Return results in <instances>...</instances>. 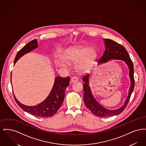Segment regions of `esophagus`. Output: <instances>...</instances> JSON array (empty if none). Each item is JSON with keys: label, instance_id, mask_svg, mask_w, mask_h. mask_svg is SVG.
Here are the masks:
<instances>
[{"label": "esophagus", "instance_id": "obj_1", "mask_svg": "<svg viewBox=\"0 0 146 146\" xmlns=\"http://www.w3.org/2000/svg\"><path fill=\"white\" fill-rule=\"evenodd\" d=\"M71 82L72 83H75L78 81V78L76 77V76H73L72 78H71Z\"/></svg>", "mask_w": 146, "mask_h": 146}]
</instances>
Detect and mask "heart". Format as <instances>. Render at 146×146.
Instances as JSON below:
<instances>
[{"label": "heart", "instance_id": "1", "mask_svg": "<svg viewBox=\"0 0 146 146\" xmlns=\"http://www.w3.org/2000/svg\"><path fill=\"white\" fill-rule=\"evenodd\" d=\"M97 51L94 48L85 46L74 47L69 49L63 55L64 61L68 64L76 62V68L80 73L89 72L97 57ZM65 66L64 64H61Z\"/></svg>", "mask_w": 146, "mask_h": 146}]
</instances>
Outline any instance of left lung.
I'll list each match as a JSON object with an SVG mask.
<instances>
[{"label":"left lung","instance_id":"8db88e82","mask_svg":"<svg viewBox=\"0 0 146 146\" xmlns=\"http://www.w3.org/2000/svg\"><path fill=\"white\" fill-rule=\"evenodd\" d=\"M105 45V51L102 56L98 61V64L108 62L109 60H120L124 61L129 70V77L131 85L129 90L128 96L125 100L124 105L120 108L115 110L107 109L100 104L93 96L89 86V75L83 76L84 101L86 107L90 110L95 115L104 118L118 115L125 110L128 104L135 86V80L133 76V65L127 51L125 48L111 39H104Z\"/></svg>","mask_w":146,"mask_h":146}]
</instances>
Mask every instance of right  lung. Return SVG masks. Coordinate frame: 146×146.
Wrapping results in <instances>:
<instances>
[{
	"label": "right lung",
	"mask_w": 146,
	"mask_h": 146,
	"mask_svg": "<svg viewBox=\"0 0 146 146\" xmlns=\"http://www.w3.org/2000/svg\"><path fill=\"white\" fill-rule=\"evenodd\" d=\"M38 47L37 39H34L28 42L17 52L15 57L14 64L22 56L29 52ZM70 78L57 76L52 89L49 96L42 103L35 106H28L21 104L15 97L16 102L21 108L28 113L42 118H48L53 116L61 106L65 96V90L70 84Z\"/></svg>",
	"instance_id": "obj_1"
}]
</instances>
